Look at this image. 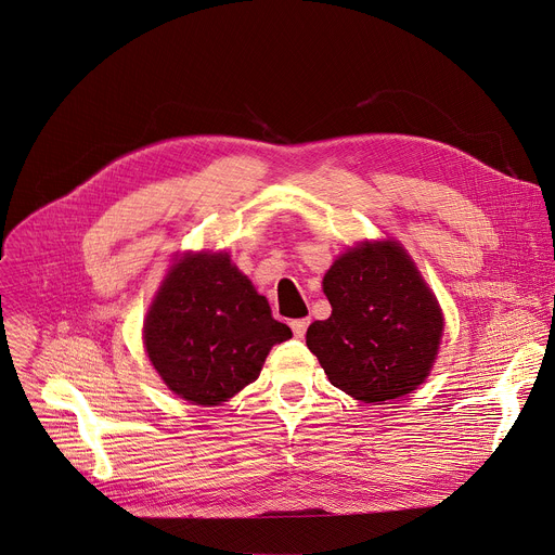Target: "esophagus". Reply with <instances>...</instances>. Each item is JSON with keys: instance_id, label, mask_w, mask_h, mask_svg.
<instances>
[{"instance_id": "1", "label": "esophagus", "mask_w": 555, "mask_h": 555, "mask_svg": "<svg viewBox=\"0 0 555 555\" xmlns=\"http://www.w3.org/2000/svg\"><path fill=\"white\" fill-rule=\"evenodd\" d=\"M292 325V332L296 338H304L306 332H308V325H310V319H296L289 323Z\"/></svg>"}]
</instances>
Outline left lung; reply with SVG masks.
Returning <instances> with one entry per match:
<instances>
[{
	"label": "left lung",
	"mask_w": 555,
	"mask_h": 555,
	"mask_svg": "<svg viewBox=\"0 0 555 555\" xmlns=\"http://www.w3.org/2000/svg\"><path fill=\"white\" fill-rule=\"evenodd\" d=\"M327 321L306 343L330 383L365 402L414 391L429 374L442 336L434 294L396 241L363 243L325 274Z\"/></svg>",
	"instance_id": "left-lung-1"
}]
</instances>
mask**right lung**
<instances>
[{
  "instance_id": "1",
  "label": "right lung",
  "mask_w": 555,
  "mask_h": 555,
  "mask_svg": "<svg viewBox=\"0 0 555 555\" xmlns=\"http://www.w3.org/2000/svg\"><path fill=\"white\" fill-rule=\"evenodd\" d=\"M292 336L228 255H190L164 281L143 340L164 383L196 405H219L257 380L272 345Z\"/></svg>"
}]
</instances>
